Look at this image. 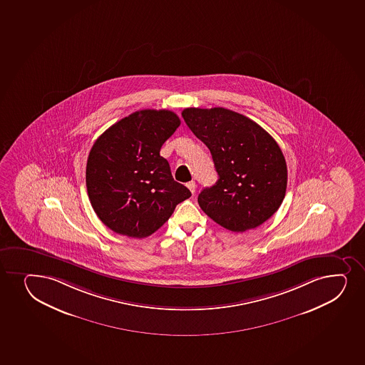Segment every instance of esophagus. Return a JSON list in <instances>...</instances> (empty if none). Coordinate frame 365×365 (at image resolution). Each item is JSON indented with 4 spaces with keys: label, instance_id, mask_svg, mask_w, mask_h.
<instances>
[{
    "label": "esophagus",
    "instance_id": "obj_1",
    "mask_svg": "<svg viewBox=\"0 0 365 365\" xmlns=\"http://www.w3.org/2000/svg\"><path fill=\"white\" fill-rule=\"evenodd\" d=\"M187 187H188L189 190L192 192V194H194V192H195V189H197V185H195V182H194V180H190V182H188V183H187Z\"/></svg>",
    "mask_w": 365,
    "mask_h": 365
}]
</instances>
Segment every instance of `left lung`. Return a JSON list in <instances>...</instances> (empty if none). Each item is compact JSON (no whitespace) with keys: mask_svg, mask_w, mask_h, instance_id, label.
Masks as SVG:
<instances>
[{"mask_svg":"<svg viewBox=\"0 0 365 365\" xmlns=\"http://www.w3.org/2000/svg\"><path fill=\"white\" fill-rule=\"evenodd\" d=\"M185 123L206 144L218 180L199 194L201 210L232 232L262 225L282 205L287 168L282 149L262 127L225 108H187Z\"/></svg>","mask_w":365,"mask_h":365,"instance_id":"left-lung-1","label":"left lung"}]
</instances>
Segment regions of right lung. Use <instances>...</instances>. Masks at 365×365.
Segmentation results:
<instances>
[{
    "label": "right lung",
    "instance_id": "1",
    "mask_svg": "<svg viewBox=\"0 0 365 365\" xmlns=\"http://www.w3.org/2000/svg\"><path fill=\"white\" fill-rule=\"evenodd\" d=\"M180 120L173 111H135L99 135L87 159L91 205L113 232L145 238L192 192L173 180L163 144Z\"/></svg>",
    "mask_w": 365,
    "mask_h": 365
}]
</instances>
